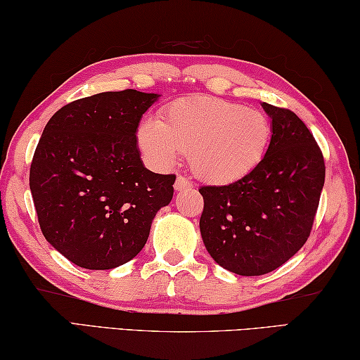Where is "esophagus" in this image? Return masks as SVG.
<instances>
[{
	"mask_svg": "<svg viewBox=\"0 0 360 360\" xmlns=\"http://www.w3.org/2000/svg\"><path fill=\"white\" fill-rule=\"evenodd\" d=\"M192 187V184L191 182H188L184 176H178V178H176V182H174V188L176 191H186V188H191Z\"/></svg>",
	"mask_w": 360,
	"mask_h": 360,
	"instance_id": "esophagus-1",
	"label": "esophagus"
}]
</instances>
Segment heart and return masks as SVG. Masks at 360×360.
<instances>
[{"label":"heart","mask_w":360,"mask_h":360,"mask_svg":"<svg viewBox=\"0 0 360 360\" xmlns=\"http://www.w3.org/2000/svg\"><path fill=\"white\" fill-rule=\"evenodd\" d=\"M271 141L266 115L216 96H187L169 103L160 120L144 117L136 143L152 167L167 169L187 152L192 173L208 184L225 186L251 174Z\"/></svg>","instance_id":"obj_1"}]
</instances>
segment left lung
<instances>
[{
    "label": "left lung",
    "instance_id": "8db88e82",
    "mask_svg": "<svg viewBox=\"0 0 360 360\" xmlns=\"http://www.w3.org/2000/svg\"><path fill=\"white\" fill-rule=\"evenodd\" d=\"M262 108L271 119V141L260 165L231 184L198 188L206 251L241 276L276 270L307 243L326 179L324 157L298 115Z\"/></svg>",
    "mask_w": 360,
    "mask_h": 360
}]
</instances>
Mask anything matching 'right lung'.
<instances>
[{"mask_svg": "<svg viewBox=\"0 0 360 360\" xmlns=\"http://www.w3.org/2000/svg\"><path fill=\"white\" fill-rule=\"evenodd\" d=\"M158 94L103 92L63 106L47 122L30 168L46 240L77 266L109 270L144 248L174 174L149 172L136 129Z\"/></svg>", "mask_w": 360, "mask_h": 360, "instance_id": "right-lung-1", "label": "right lung"}]
</instances>
